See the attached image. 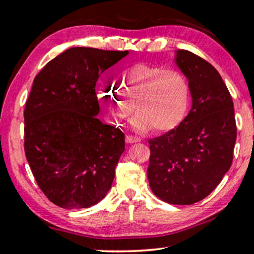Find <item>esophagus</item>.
Instances as JSON below:
<instances>
[{"label":"esophagus","instance_id":"obj_1","mask_svg":"<svg viewBox=\"0 0 254 254\" xmlns=\"http://www.w3.org/2000/svg\"><path fill=\"white\" fill-rule=\"evenodd\" d=\"M126 141L127 143H134V142H139V141H141V139H140V137H136V136H133V135H127Z\"/></svg>","mask_w":254,"mask_h":254}]
</instances>
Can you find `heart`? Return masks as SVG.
Returning <instances> with one entry per match:
<instances>
[{"label":"heart","mask_w":254,"mask_h":254,"mask_svg":"<svg viewBox=\"0 0 254 254\" xmlns=\"http://www.w3.org/2000/svg\"><path fill=\"white\" fill-rule=\"evenodd\" d=\"M98 97L113 124L123 123L134 109L136 128L168 132L186 117L190 85L178 69L135 63L120 70L113 85L103 87Z\"/></svg>","instance_id":"heart-1"}]
</instances>
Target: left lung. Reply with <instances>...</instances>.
<instances>
[{
    "mask_svg": "<svg viewBox=\"0 0 254 254\" xmlns=\"http://www.w3.org/2000/svg\"><path fill=\"white\" fill-rule=\"evenodd\" d=\"M176 63L189 80L192 106L177 127L149 140L147 175L161 200L191 205L229 171L236 123L231 94L214 66L188 50H178Z\"/></svg>",
    "mask_w": 254,
    "mask_h": 254,
    "instance_id": "8db88e82",
    "label": "left lung"
}]
</instances>
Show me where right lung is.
Listing matches in <instances>:
<instances>
[{"label":"right lung","mask_w":254,"mask_h":254,"mask_svg":"<svg viewBox=\"0 0 254 254\" xmlns=\"http://www.w3.org/2000/svg\"><path fill=\"white\" fill-rule=\"evenodd\" d=\"M128 51L74 47L47 64L25 103L24 152L51 203L86 208L110 190L124 133L103 124L95 86Z\"/></svg>","instance_id":"right-lung-1"}]
</instances>
